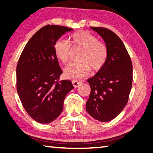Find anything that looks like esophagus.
Returning a JSON list of instances; mask_svg holds the SVG:
<instances>
[{"mask_svg":"<svg viewBox=\"0 0 153 153\" xmlns=\"http://www.w3.org/2000/svg\"><path fill=\"white\" fill-rule=\"evenodd\" d=\"M72 84H73L74 87L76 88V87H78V85H79L81 84V82L80 81H76V80H73Z\"/></svg>","mask_w":153,"mask_h":153,"instance_id":"34e87169","label":"esophagus"}]
</instances>
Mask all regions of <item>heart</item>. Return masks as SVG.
Returning <instances> with one entry per match:
<instances>
[{"instance_id": "heart-1", "label": "heart", "mask_w": 153, "mask_h": 153, "mask_svg": "<svg viewBox=\"0 0 153 153\" xmlns=\"http://www.w3.org/2000/svg\"><path fill=\"white\" fill-rule=\"evenodd\" d=\"M70 43L74 47L82 48L80 54L81 61L71 62L64 69L67 78L79 80L85 76L90 71V66L98 69L103 65L107 50L105 45L98 41L96 36L87 31H78L70 36ZM70 45L67 41L59 39L55 43L54 52L62 62L66 64L69 60Z\"/></svg>"}]
</instances>
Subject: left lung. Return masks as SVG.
Returning a JSON list of instances; mask_svg holds the SVG:
<instances>
[{
    "instance_id": "obj_1",
    "label": "left lung",
    "mask_w": 153,
    "mask_h": 153,
    "mask_svg": "<svg viewBox=\"0 0 153 153\" xmlns=\"http://www.w3.org/2000/svg\"><path fill=\"white\" fill-rule=\"evenodd\" d=\"M105 41L107 56L103 66L87 82L91 87L86 102L87 113L101 122H107L121 112L128 103L133 80L130 57L122 40L110 30L90 27Z\"/></svg>"
}]
</instances>
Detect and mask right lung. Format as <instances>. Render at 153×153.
Returning a JSON list of instances; mask_svg holds the SVG:
<instances>
[{"instance_id": "obj_1", "label": "right lung", "mask_w": 153, "mask_h": 153, "mask_svg": "<svg viewBox=\"0 0 153 153\" xmlns=\"http://www.w3.org/2000/svg\"><path fill=\"white\" fill-rule=\"evenodd\" d=\"M68 27L48 25L32 36L16 67V88L22 104L36 121L48 124L61 114L65 97L74 87L69 80L57 82L62 73L54 52L56 41Z\"/></svg>"}]
</instances>
